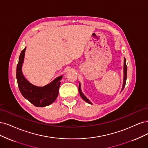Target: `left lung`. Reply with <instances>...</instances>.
Wrapping results in <instances>:
<instances>
[{
	"instance_id": "obj_1",
	"label": "left lung",
	"mask_w": 148,
	"mask_h": 148,
	"mask_svg": "<svg viewBox=\"0 0 148 148\" xmlns=\"http://www.w3.org/2000/svg\"><path fill=\"white\" fill-rule=\"evenodd\" d=\"M127 66L126 65V60L125 58H123V84H122V89L121 90V92L122 91L123 89L124 88L126 84V80H127ZM79 92L81 98H82L85 102H87L89 104H91L92 103L90 102V100L85 97V95L82 93V90H81V84L79 82Z\"/></svg>"
}]
</instances>
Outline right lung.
Listing matches in <instances>:
<instances>
[{
  "instance_id": "add662e5",
  "label": "right lung",
  "mask_w": 148,
  "mask_h": 148,
  "mask_svg": "<svg viewBox=\"0 0 148 148\" xmlns=\"http://www.w3.org/2000/svg\"><path fill=\"white\" fill-rule=\"evenodd\" d=\"M26 49V47L21 51L16 68V79L19 89L23 96L35 106H49L53 103L58 97L61 84L60 80L63 76H59L44 87H38L30 83L22 72Z\"/></svg>"
}]
</instances>
